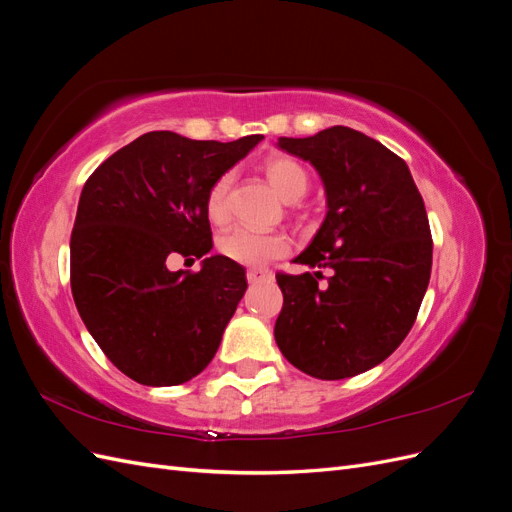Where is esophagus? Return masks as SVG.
<instances>
[{
  "instance_id": "1",
  "label": "esophagus",
  "mask_w": 512,
  "mask_h": 512,
  "mask_svg": "<svg viewBox=\"0 0 512 512\" xmlns=\"http://www.w3.org/2000/svg\"><path fill=\"white\" fill-rule=\"evenodd\" d=\"M273 273L269 269H247V282L250 284H258V282H265L271 280Z\"/></svg>"
}]
</instances>
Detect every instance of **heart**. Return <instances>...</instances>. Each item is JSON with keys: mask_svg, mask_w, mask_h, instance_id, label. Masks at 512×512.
I'll return each instance as SVG.
<instances>
[{"mask_svg": "<svg viewBox=\"0 0 512 512\" xmlns=\"http://www.w3.org/2000/svg\"><path fill=\"white\" fill-rule=\"evenodd\" d=\"M262 170H265V175L273 183V188L286 200H297L307 192V170L303 168L301 162L290 156H269L262 162ZM232 181H235V175L226 170V173L215 177L209 185L205 196V211L213 224H224L228 220V196ZM218 250L222 256L239 262V265L258 267L273 258L286 256L290 252V239L286 232L280 230L262 232L254 228L235 226L226 230L220 237Z\"/></svg>", "mask_w": 512, "mask_h": 512, "instance_id": "b5f03b06", "label": "heart"}]
</instances>
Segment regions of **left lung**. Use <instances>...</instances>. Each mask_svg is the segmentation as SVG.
Masks as SVG:
<instances>
[{"label": "left lung", "instance_id": "1", "mask_svg": "<svg viewBox=\"0 0 512 512\" xmlns=\"http://www.w3.org/2000/svg\"><path fill=\"white\" fill-rule=\"evenodd\" d=\"M277 145L316 166L329 211L294 258L318 271L275 275L284 294L275 342L309 376L352 378L395 352L423 303L433 252L423 196L397 153L352 128ZM320 268L332 269L324 285Z\"/></svg>", "mask_w": 512, "mask_h": 512}]
</instances>
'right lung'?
<instances>
[{"instance_id": "1", "label": "right lung", "mask_w": 512, "mask_h": 512, "mask_svg": "<svg viewBox=\"0 0 512 512\" xmlns=\"http://www.w3.org/2000/svg\"><path fill=\"white\" fill-rule=\"evenodd\" d=\"M260 141L147 132L85 181L70 237L72 297L106 359L134 382L183 384L218 352L245 269L211 256L200 271L173 273L166 260L211 250L209 185Z\"/></svg>"}]
</instances>
